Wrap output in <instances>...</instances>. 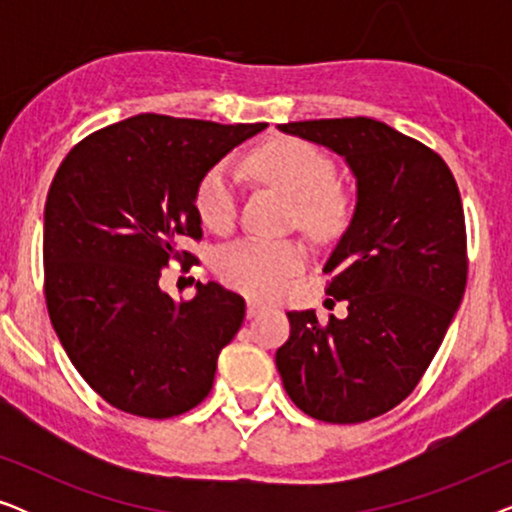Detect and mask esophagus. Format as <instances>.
Here are the masks:
<instances>
[{"mask_svg": "<svg viewBox=\"0 0 512 512\" xmlns=\"http://www.w3.org/2000/svg\"><path fill=\"white\" fill-rule=\"evenodd\" d=\"M265 310V305H261L258 303V300H247V317L249 319H254V317H258V314H261Z\"/></svg>", "mask_w": 512, "mask_h": 512, "instance_id": "1", "label": "esophagus"}]
</instances>
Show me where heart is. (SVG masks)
Wrapping results in <instances>:
<instances>
[{"label":"heart","instance_id":"b5f03b06","mask_svg":"<svg viewBox=\"0 0 512 512\" xmlns=\"http://www.w3.org/2000/svg\"><path fill=\"white\" fill-rule=\"evenodd\" d=\"M249 170L293 200L296 219L312 235L324 237L345 219L347 202L335 181V167L326 153L303 139H275L249 156ZM198 212L209 228L223 230L237 212V181L230 165H214L198 186ZM305 261V251L293 240L247 237L219 251V272L251 296H272L286 277Z\"/></svg>","mask_w":512,"mask_h":512}]
</instances>
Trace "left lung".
I'll return each instance as SVG.
<instances>
[{"label": "left lung", "instance_id": "1", "mask_svg": "<svg viewBox=\"0 0 512 512\" xmlns=\"http://www.w3.org/2000/svg\"><path fill=\"white\" fill-rule=\"evenodd\" d=\"M345 158L356 179L352 221L324 272L347 317L321 324L286 312L275 363L305 415L356 424L396 408L436 356L466 291V223L445 160L375 118L277 125ZM333 303V300H331Z\"/></svg>", "mask_w": 512, "mask_h": 512}]
</instances>
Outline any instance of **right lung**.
I'll return each mask as SVG.
<instances>
[{
    "label": "right lung",
    "mask_w": 512,
    "mask_h": 512,
    "mask_svg": "<svg viewBox=\"0 0 512 512\" xmlns=\"http://www.w3.org/2000/svg\"><path fill=\"white\" fill-rule=\"evenodd\" d=\"M261 130L139 114L81 139L55 172L44 209L48 314L69 361L114 408L167 419L212 391L244 300L198 282L195 298L174 303L160 275L195 261L181 244L202 237V177Z\"/></svg>",
    "instance_id": "add662e5"
}]
</instances>
